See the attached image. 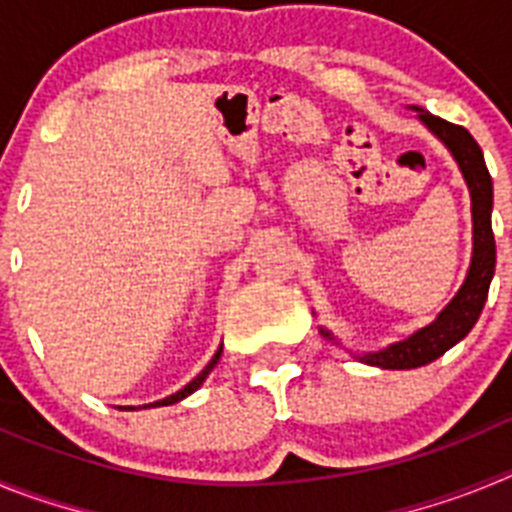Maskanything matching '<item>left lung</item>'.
<instances>
[{
    "mask_svg": "<svg viewBox=\"0 0 512 512\" xmlns=\"http://www.w3.org/2000/svg\"><path fill=\"white\" fill-rule=\"evenodd\" d=\"M420 120L449 146L459 169L469 184L472 194V217H474V253L469 266L467 282L459 289V295L451 305L438 315L436 323L418 330L408 341L377 351V354L361 356V361L382 369H415V366L431 364L441 354H446L454 343L467 336L472 325L477 323L479 312L485 307L487 292H490L492 274H495V235H492V176L487 171L485 156L477 140L469 135L467 128L446 122L431 112H420ZM330 338L328 330H320Z\"/></svg>",
    "mask_w": 512,
    "mask_h": 512,
    "instance_id": "obj_1",
    "label": "left lung"
}]
</instances>
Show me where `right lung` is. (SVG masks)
I'll list each match as a JSON object with an SVG mask.
<instances>
[{
    "label": "right lung",
    "mask_w": 512,
    "mask_h": 512,
    "mask_svg": "<svg viewBox=\"0 0 512 512\" xmlns=\"http://www.w3.org/2000/svg\"><path fill=\"white\" fill-rule=\"evenodd\" d=\"M220 354H223V346L217 348V354L212 356V361H210V364H207L205 369H202V372L197 374V377H194L192 382L187 384V387H184V390H179V392H176V395L166 397V400H158V402H153V405H148V408H161V405H174V402H179V400H184V397H187V395H192V392L197 390V387H200L202 382H205V377H207V374L212 372V366L217 364V359H220Z\"/></svg>",
    "instance_id": "right-lung-1"
}]
</instances>
